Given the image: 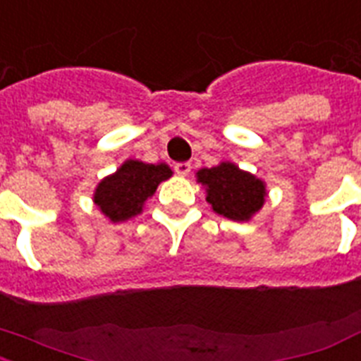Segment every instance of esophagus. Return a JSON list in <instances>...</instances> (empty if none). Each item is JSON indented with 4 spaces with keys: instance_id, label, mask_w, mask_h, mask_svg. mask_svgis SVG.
I'll return each mask as SVG.
<instances>
[{
    "instance_id": "1",
    "label": "esophagus",
    "mask_w": 361,
    "mask_h": 361,
    "mask_svg": "<svg viewBox=\"0 0 361 361\" xmlns=\"http://www.w3.org/2000/svg\"><path fill=\"white\" fill-rule=\"evenodd\" d=\"M174 171L178 176H187L190 172V163H176Z\"/></svg>"
}]
</instances>
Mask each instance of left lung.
<instances>
[{
	"instance_id": "obj_1",
	"label": "left lung",
	"mask_w": 361,
	"mask_h": 361,
	"mask_svg": "<svg viewBox=\"0 0 361 361\" xmlns=\"http://www.w3.org/2000/svg\"><path fill=\"white\" fill-rule=\"evenodd\" d=\"M198 183L206 187L211 207L219 215L231 221H248L262 209L265 200V185L256 176L243 172L231 163L198 171Z\"/></svg>"
}]
</instances>
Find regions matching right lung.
<instances>
[{
  "label": "right lung",
  "instance_id": "add662e5",
  "mask_svg": "<svg viewBox=\"0 0 361 361\" xmlns=\"http://www.w3.org/2000/svg\"><path fill=\"white\" fill-rule=\"evenodd\" d=\"M172 171L165 163L146 165L140 161H126L113 176H107L96 189L94 202L105 216L122 222L140 213L146 198L155 192L161 181L169 180Z\"/></svg>",
  "mask_w": 361,
  "mask_h": 361
}]
</instances>
